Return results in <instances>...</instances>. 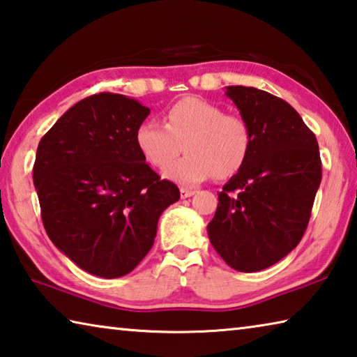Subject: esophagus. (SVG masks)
I'll return each mask as SVG.
<instances>
[{
	"mask_svg": "<svg viewBox=\"0 0 357 357\" xmlns=\"http://www.w3.org/2000/svg\"><path fill=\"white\" fill-rule=\"evenodd\" d=\"M181 198H189L192 195H195V189H189V187H181Z\"/></svg>",
	"mask_w": 357,
	"mask_h": 357,
	"instance_id": "1",
	"label": "esophagus"
}]
</instances>
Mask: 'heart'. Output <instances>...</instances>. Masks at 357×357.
<instances>
[{"instance_id": "b5f03b06", "label": "heart", "mask_w": 357, "mask_h": 357, "mask_svg": "<svg viewBox=\"0 0 357 357\" xmlns=\"http://www.w3.org/2000/svg\"><path fill=\"white\" fill-rule=\"evenodd\" d=\"M164 124L153 119L138 124L135 146L149 165L165 168L184 144L187 154L164 172L173 183L195 185L213 174L217 179H228L249 160L253 146L249 123L206 99L178 100L167 108Z\"/></svg>"}]
</instances>
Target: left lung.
Listing matches in <instances>:
<instances>
[{
  "label": "left lung",
  "mask_w": 357,
  "mask_h": 357,
  "mask_svg": "<svg viewBox=\"0 0 357 357\" xmlns=\"http://www.w3.org/2000/svg\"><path fill=\"white\" fill-rule=\"evenodd\" d=\"M249 123L253 146L243 170L219 193L208 234L239 273H257L287 257L309 225L321 183L315 134L280 98L252 86L225 93Z\"/></svg>",
  "instance_id": "obj_1"
}]
</instances>
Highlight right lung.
I'll list each match as a JSON object with an SVG mask.
<instances>
[{"label": "right lung", "instance_id": "1", "mask_svg": "<svg viewBox=\"0 0 357 357\" xmlns=\"http://www.w3.org/2000/svg\"><path fill=\"white\" fill-rule=\"evenodd\" d=\"M149 108L123 94L77 102L39 142L33 168L52 243L86 273L129 274L154 244L179 189L144 162L135 130Z\"/></svg>", "mask_w": 357, "mask_h": 357}]
</instances>
